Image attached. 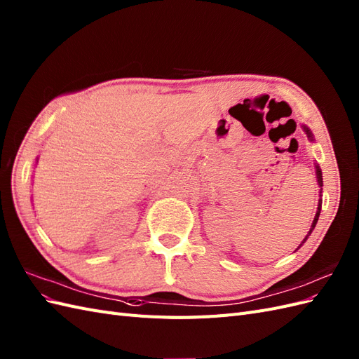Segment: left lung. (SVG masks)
<instances>
[{"mask_svg":"<svg viewBox=\"0 0 359 359\" xmlns=\"http://www.w3.org/2000/svg\"><path fill=\"white\" fill-rule=\"evenodd\" d=\"M304 130H305V133L308 134V137L313 140V135H311V131H309L306 127H304ZM316 173H317V181H318V186L322 187V184H323V181H322V170L318 169V166H316ZM320 210H322V201H318V208H317V212H316V217H314V222H313V225H311V229H309V232H308V236L311 234L313 232V229H314V226H316V224H317V220H318V216H320ZM308 236L305 237V240L304 241H306V238H308Z\"/></svg>","mask_w":359,"mask_h":359,"instance_id":"left-lung-1","label":"left lung"}]
</instances>
